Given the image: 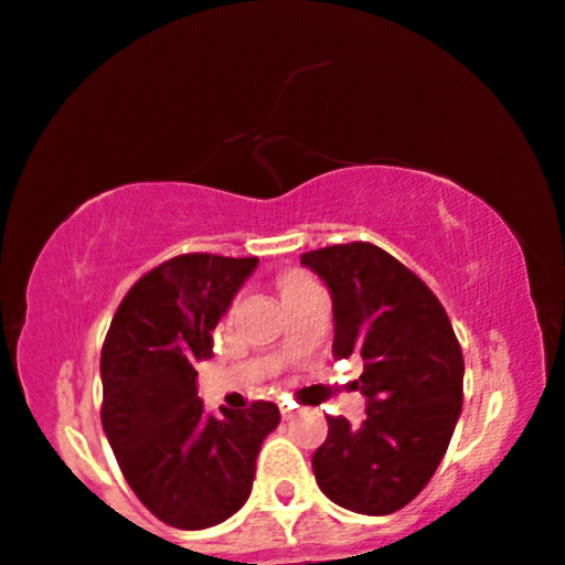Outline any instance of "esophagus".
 <instances>
[{"label": "esophagus", "mask_w": 565, "mask_h": 565, "mask_svg": "<svg viewBox=\"0 0 565 565\" xmlns=\"http://www.w3.org/2000/svg\"><path fill=\"white\" fill-rule=\"evenodd\" d=\"M280 413H282L285 420H292V418H296V415H298L296 407H288V405H280Z\"/></svg>", "instance_id": "esophagus-1"}]
</instances>
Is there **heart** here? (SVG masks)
Listing matches in <instances>:
<instances>
[{"mask_svg":"<svg viewBox=\"0 0 565 565\" xmlns=\"http://www.w3.org/2000/svg\"><path fill=\"white\" fill-rule=\"evenodd\" d=\"M300 280H306V277H300V275H292V277H288V280H285L282 288H288V285H296V282H300Z\"/></svg>","mask_w":565,"mask_h":565,"instance_id":"obj_1","label":"heart"}]
</instances>
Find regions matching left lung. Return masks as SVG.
Masks as SVG:
<instances>
[{
	"label": "left lung",
	"mask_w": 565,
	"mask_h": 565,
	"mask_svg": "<svg viewBox=\"0 0 565 565\" xmlns=\"http://www.w3.org/2000/svg\"><path fill=\"white\" fill-rule=\"evenodd\" d=\"M333 302V356L364 359L354 387L366 418L329 420L313 454L321 492L343 510L390 514L423 492L463 403V354L444 306L418 275L366 242L300 255Z\"/></svg>",
	"instance_id": "left-lung-1"
}]
</instances>
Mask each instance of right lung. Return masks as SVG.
<instances>
[{"label":"right lung","instance_id":"right-lung-1","mask_svg":"<svg viewBox=\"0 0 565 565\" xmlns=\"http://www.w3.org/2000/svg\"><path fill=\"white\" fill-rule=\"evenodd\" d=\"M257 257L181 255L132 285L102 349V425L127 484L154 518L214 527L249 500L275 403L209 415L195 364L214 356V329Z\"/></svg>","mask_w":565,"mask_h":565}]
</instances>
